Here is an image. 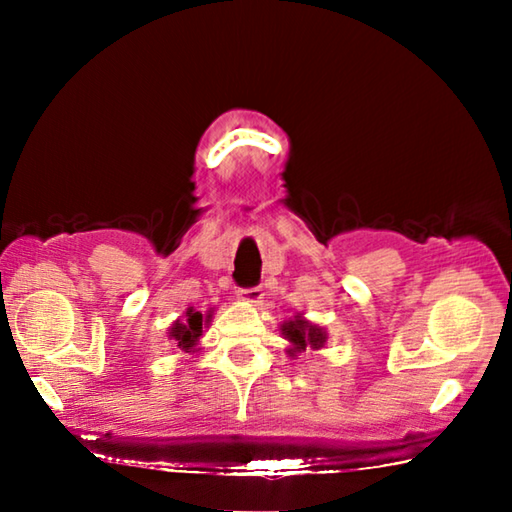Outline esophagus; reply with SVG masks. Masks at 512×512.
Wrapping results in <instances>:
<instances>
[{
  "mask_svg": "<svg viewBox=\"0 0 512 512\" xmlns=\"http://www.w3.org/2000/svg\"><path fill=\"white\" fill-rule=\"evenodd\" d=\"M264 298V293L259 287H253V289H239L237 291V300L244 302V305H259Z\"/></svg>",
  "mask_w": 512,
  "mask_h": 512,
  "instance_id": "34e87169",
  "label": "esophagus"
}]
</instances>
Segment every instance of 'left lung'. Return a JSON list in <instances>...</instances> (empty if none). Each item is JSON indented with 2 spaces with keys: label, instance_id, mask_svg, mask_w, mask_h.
<instances>
[{
  "label": "left lung",
  "instance_id": "left-lung-1",
  "mask_svg": "<svg viewBox=\"0 0 512 512\" xmlns=\"http://www.w3.org/2000/svg\"><path fill=\"white\" fill-rule=\"evenodd\" d=\"M280 329H282L284 339L289 341L287 354L293 359H296L298 354L305 350L325 348V343H327V329L316 325V323H311V320L305 318V314H296L293 318L284 320Z\"/></svg>",
  "mask_w": 512,
  "mask_h": 512
}]
</instances>
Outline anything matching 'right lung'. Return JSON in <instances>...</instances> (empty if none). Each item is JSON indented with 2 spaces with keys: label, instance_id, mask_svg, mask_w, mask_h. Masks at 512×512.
Instances as JSON below:
<instances>
[{
  "label": "right lung",
  "instance_id": "add662e5",
  "mask_svg": "<svg viewBox=\"0 0 512 512\" xmlns=\"http://www.w3.org/2000/svg\"><path fill=\"white\" fill-rule=\"evenodd\" d=\"M214 309L207 311V314H201V311H196L194 307H189L183 316L176 318L171 323V327L167 329L169 339H173L178 343L180 350L185 352H198L201 348V336L205 332V327L210 325Z\"/></svg>",
  "mask_w": 512,
  "mask_h": 512
}]
</instances>
